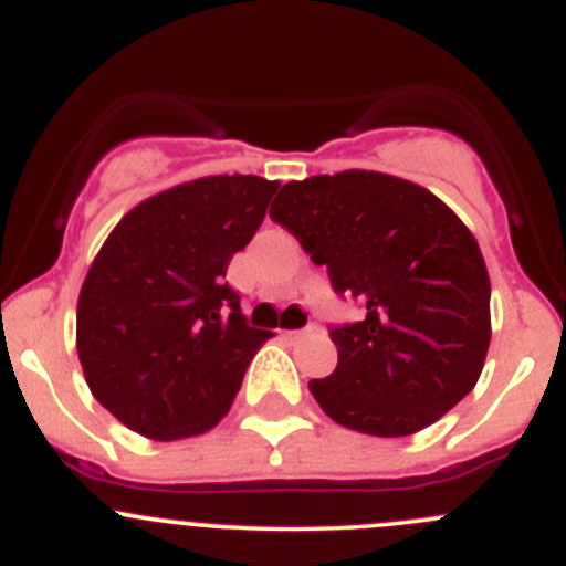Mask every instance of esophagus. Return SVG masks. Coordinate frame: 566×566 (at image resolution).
<instances>
[{"label":"esophagus","instance_id":"obj_1","mask_svg":"<svg viewBox=\"0 0 566 566\" xmlns=\"http://www.w3.org/2000/svg\"><path fill=\"white\" fill-rule=\"evenodd\" d=\"M306 334H312V326L310 328H295V332H284V337H287V339H301V337H306Z\"/></svg>","mask_w":566,"mask_h":566}]
</instances>
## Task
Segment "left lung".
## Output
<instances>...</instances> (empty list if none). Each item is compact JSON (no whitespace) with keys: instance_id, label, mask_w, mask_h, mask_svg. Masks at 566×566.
Here are the masks:
<instances>
[{"instance_id":"1","label":"left lung","mask_w":566,"mask_h":566,"mask_svg":"<svg viewBox=\"0 0 566 566\" xmlns=\"http://www.w3.org/2000/svg\"><path fill=\"white\" fill-rule=\"evenodd\" d=\"M271 218L295 234L365 321L332 328L337 367L310 392L334 422L406 437L479 381L492 337L490 273L473 232L431 190L378 171L321 174L279 190Z\"/></svg>"}]
</instances>
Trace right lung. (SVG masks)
Masks as SVG:
<instances>
[{
  "label": "right lung",
  "mask_w": 566,
  "mask_h": 566,
  "mask_svg": "<svg viewBox=\"0 0 566 566\" xmlns=\"http://www.w3.org/2000/svg\"><path fill=\"white\" fill-rule=\"evenodd\" d=\"M279 182L205 177L132 207L98 249L76 301V354L93 398L157 442L216 429L245 367L273 337L245 323L227 268Z\"/></svg>",
  "instance_id": "obj_1"
}]
</instances>
